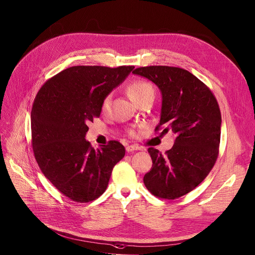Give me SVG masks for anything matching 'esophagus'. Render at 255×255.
Segmentation results:
<instances>
[{
	"label": "esophagus",
	"mask_w": 255,
	"mask_h": 255,
	"mask_svg": "<svg viewBox=\"0 0 255 255\" xmlns=\"http://www.w3.org/2000/svg\"><path fill=\"white\" fill-rule=\"evenodd\" d=\"M126 149L128 152H132L136 150H142V147H140L139 145H128V146H127Z\"/></svg>",
	"instance_id": "esophagus-1"
}]
</instances>
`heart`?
Instances as JSON below:
<instances>
[{
	"label": "heart",
	"mask_w": 255,
	"mask_h": 255,
	"mask_svg": "<svg viewBox=\"0 0 255 255\" xmlns=\"http://www.w3.org/2000/svg\"><path fill=\"white\" fill-rule=\"evenodd\" d=\"M128 95L129 97V99L133 102L138 104L141 100H143L145 97L149 96V95H154V91L152 85L145 81V80H136L131 82L128 86ZM111 104V96H107L105 97L103 102H102V111H107L110 107ZM131 134H134L133 131L130 132Z\"/></svg>",
	"instance_id": "obj_1"
}]
</instances>
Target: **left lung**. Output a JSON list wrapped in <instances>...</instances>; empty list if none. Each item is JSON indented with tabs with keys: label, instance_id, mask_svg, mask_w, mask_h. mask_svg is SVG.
Returning a JSON list of instances; mask_svg holds the SVG:
<instances>
[{
	"label": "left lung",
	"instance_id": "left-lung-1",
	"mask_svg": "<svg viewBox=\"0 0 255 255\" xmlns=\"http://www.w3.org/2000/svg\"><path fill=\"white\" fill-rule=\"evenodd\" d=\"M132 74L152 81L161 93L160 121L155 130L172 131L175 142L161 154L148 148L152 168L144 184L153 196L175 200L196 188L218 156L221 114L212 92L190 72L176 67L138 68Z\"/></svg>",
	"mask_w": 255,
	"mask_h": 255
}]
</instances>
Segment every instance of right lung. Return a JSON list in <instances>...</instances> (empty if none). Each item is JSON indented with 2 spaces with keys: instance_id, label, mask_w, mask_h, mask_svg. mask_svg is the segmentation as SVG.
Instances as JSON below:
<instances>
[{
  "instance_id": "right-lung-1",
  "label": "right lung",
  "mask_w": 255,
  "mask_h": 255,
  "mask_svg": "<svg viewBox=\"0 0 255 255\" xmlns=\"http://www.w3.org/2000/svg\"><path fill=\"white\" fill-rule=\"evenodd\" d=\"M132 66H75L40 88L31 113L35 158L48 180L77 203L98 199L126 149L110 141L95 149L85 140L87 125L99 117L102 102L123 83Z\"/></svg>"
}]
</instances>
